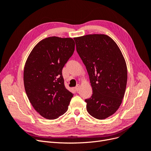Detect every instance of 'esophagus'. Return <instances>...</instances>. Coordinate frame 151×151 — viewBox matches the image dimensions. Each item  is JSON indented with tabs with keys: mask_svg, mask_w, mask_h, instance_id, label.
I'll list each match as a JSON object with an SVG mask.
<instances>
[{
	"mask_svg": "<svg viewBox=\"0 0 151 151\" xmlns=\"http://www.w3.org/2000/svg\"><path fill=\"white\" fill-rule=\"evenodd\" d=\"M79 89H80V84H77V85L76 86L75 90H76V91H78L79 90Z\"/></svg>",
	"mask_w": 151,
	"mask_h": 151,
	"instance_id": "1",
	"label": "esophagus"
}]
</instances>
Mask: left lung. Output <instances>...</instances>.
<instances>
[{"mask_svg":"<svg viewBox=\"0 0 151 151\" xmlns=\"http://www.w3.org/2000/svg\"><path fill=\"white\" fill-rule=\"evenodd\" d=\"M74 39L93 89L91 98L85 99L87 111L96 119H105L116 111L124 96L127 82L125 59L107 35H88Z\"/></svg>","mask_w":151,"mask_h":151,"instance_id":"8db88e82","label":"left lung"}]
</instances>
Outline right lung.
Segmentation results:
<instances>
[{
    "mask_svg": "<svg viewBox=\"0 0 151 151\" xmlns=\"http://www.w3.org/2000/svg\"><path fill=\"white\" fill-rule=\"evenodd\" d=\"M74 50L72 38L48 37L36 45L25 63L27 96L35 110L47 119L64 114L73 97L65 86L62 68Z\"/></svg>",
    "mask_w": 151,
    "mask_h": 151,
    "instance_id": "right-lung-1",
    "label": "right lung"
}]
</instances>
